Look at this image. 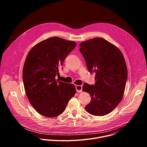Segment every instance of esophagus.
I'll list each match as a JSON object with an SVG mask.
<instances>
[{
  "label": "esophagus",
  "instance_id": "obj_1",
  "mask_svg": "<svg viewBox=\"0 0 147 147\" xmlns=\"http://www.w3.org/2000/svg\"><path fill=\"white\" fill-rule=\"evenodd\" d=\"M76 88L77 90V92H81L82 90V86H80V85H77L76 86Z\"/></svg>",
  "mask_w": 147,
  "mask_h": 147
}]
</instances>
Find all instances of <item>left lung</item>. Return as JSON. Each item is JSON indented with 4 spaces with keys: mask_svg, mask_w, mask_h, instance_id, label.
Listing matches in <instances>:
<instances>
[{
    "mask_svg": "<svg viewBox=\"0 0 147 147\" xmlns=\"http://www.w3.org/2000/svg\"><path fill=\"white\" fill-rule=\"evenodd\" d=\"M88 70L95 72V85L84 83L82 90L91 98L85 109L94 116L111 113L122 99L127 78V69L120 49L102 38H94L80 44Z\"/></svg>",
    "mask_w": 147,
    "mask_h": 147,
    "instance_id": "8db88e82",
    "label": "left lung"
}]
</instances>
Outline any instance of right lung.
I'll return each instance as SVG.
<instances>
[{"label": "right lung", "mask_w": 147, "mask_h": 147, "mask_svg": "<svg viewBox=\"0 0 147 147\" xmlns=\"http://www.w3.org/2000/svg\"><path fill=\"white\" fill-rule=\"evenodd\" d=\"M76 47L74 41L55 36L36 44L26 57L23 70L25 91L31 105L44 116L60 115L76 93L72 84L55 78L59 67Z\"/></svg>", "instance_id": "obj_1"}]
</instances>
